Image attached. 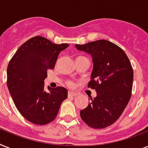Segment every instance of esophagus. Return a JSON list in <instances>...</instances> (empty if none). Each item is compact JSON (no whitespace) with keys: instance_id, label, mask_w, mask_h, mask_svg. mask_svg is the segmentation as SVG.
<instances>
[{"instance_id":"esophagus-1","label":"esophagus","mask_w":148,"mask_h":148,"mask_svg":"<svg viewBox=\"0 0 148 148\" xmlns=\"http://www.w3.org/2000/svg\"><path fill=\"white\" fill-rule=\"evenodd\" d=\"M77 96V93H74V92H71V91H70L68 92V97H76Z\"/></svg>"}]
</instances>
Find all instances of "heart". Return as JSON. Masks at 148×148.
I'll return each mask as SVG.
<instances>
[{
  "instance_id": "heart-1",
  "label": "heart",
  "mask_w": 148,
  "mask_h": 148,
  "mask_svg": "<svg viewBox=\"0 0 148 148\" xmlns=\"http://www.w3.org/2000/svg\"><path fill=\"white\" fill-rule=\"evenodd\" d=\"M67 85L68 86V87H70V88H72V87L74 86V83H73L72 81H67Z\"/></svg>"
}]
</instances>
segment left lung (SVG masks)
Masks as SVG:
<instances>
[{"instance_id":"left-lung-1","label":"left lung","mask_w":148,"mask_h":148,"mask_svg":"<svg viewBox=\"0 0 148 148\" xmlns=\"http://www.w3.org/2000/svg\"><path fill=\"white\" fill-rule=\"evenodd\" d=\"M91 55L93 70L88 88L96 90L89 103L80 111L81 119L92 128H104L117 121L131 99L134 71L123 50L114 43L98 40L75 45Z\"/></svg>"}]
</instances>
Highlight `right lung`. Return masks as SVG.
<instances>
[{"label": "right lung", "mask_w": 148, "mask_h": 148, "mask_svg": "<svg viewBox=\"0 0 148 148\" xmlns=\"http://www.w3.org/2000/svg\"><path fill=\"white\" fill-rule=\"evenodd\" d=\"M69 45H57L36 36L17 49L8 64L7 84L10 96L21 114L28 121L45 125L57 117L61 103L67 97L63 87L47 88V70L53 69L60 51Z\"/></svg>", "instance_id": "1"}]
</instances>
